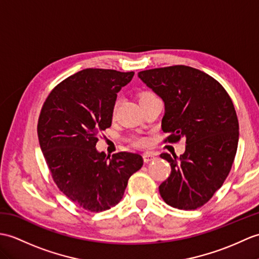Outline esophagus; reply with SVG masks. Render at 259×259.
Here are the masks:
<instances>
[{"label":"esophagus","instance_id":"obj_1","mask_svg":"<svg viewBox=\"0 0 259 259\" xmlns=\"http://www.w3.org/2000/svg\"><path fill=\"white\" fill-rule=\"evenodd\" d=\"M143 161H144V163H149V162H151V161H154L155 159V155L153 154V153H151V152H147V153H144L143 155Z\"/></svg>","mask_w":259,"mask_h":259}]
</instances>
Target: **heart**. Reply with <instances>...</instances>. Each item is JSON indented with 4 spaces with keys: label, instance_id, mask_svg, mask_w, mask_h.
I'll return each instance as SVG.
<instances>
[{
    "label": "heart",
    "instance_id": "heart-1",
    "mask_svg": "<svg viewBox=\"0 0 259 259\" xmlns=\"http://www.w3.org/2000/svg\"><path fill=\"white\" fill-rule=\"evenodd\" d=\"M151 96H154L153 94H151V93H144V94H142L141 95V99H143V98H148V97H151ZM140 99V100H141ZM118 104H119V99H117L116 101H115V104H113V108H112V113H115L116 112V109H117V107H118ZM144 141L143 139H136L135 140V144H137V146H142V144H144Z\"/></svg>",
    "mask_w": 259,
    "mask_h": 259
}]
</instances>
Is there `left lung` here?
Masks as SVG:
<instances>
[{"instance_id": "8db88e82", "label": "left lung", "mask_w": 259, "mask_h": 259, "mask_svg": "<svg viewBox=\"0 0 259 259\" xmlns=\"http://www.w3.org/2000/svg\"><path fill=\"white\" fill-rule=\"evenodd\" d=\"M138 76L164 102L161 127L170 135L164 141L184 138L186 143L180 158L160 155L171 165L160 194L172 207H201L223 185L235 159L239 134L233 101L218 80L189 66L143 70Z\"/></svg>"}]
</instances>
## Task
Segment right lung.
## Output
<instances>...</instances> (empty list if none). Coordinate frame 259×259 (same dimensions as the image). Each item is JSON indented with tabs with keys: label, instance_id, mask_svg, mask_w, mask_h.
I'll return each mask as SVG.
<instances>
[{
	"label": "right lung",
	"instance_id": "add662e5",
	"mask_svg": "<svg viewBox=\"0 0 259 259\" xmlns=\"http://www.w3.org/2000/svg\"><path fill=\"white\" fill-rule=\"evenodd\" d=\"M134 71L87 68L54 88L41 108L38 141L58 189L77 205L102 212L121 201L129 178L141 169L140 154L106 158L96 143L111 125L117 94Z\"/></svg>",
	"mask_w": 259,
	"mask_h": 259
}]
</instances>
